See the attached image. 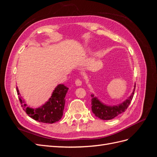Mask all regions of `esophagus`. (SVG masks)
Masks as SVG:
<instances>
[{
	"mask_svg": "<svg viewBox=\"0 0 157 157\" xmlns=\"http://www.w3.org/2000/svg\"><path fill=\"white\" fill-rule=\"evenodd\" d=\"M75 84L77 85V86H81V85H82V81L80 79H77V80H75Z\"/></svg>",
	"mask_w": 157,
	"mask_h": 157,
	"instance_id": "1",
	"label": "esophagus"
}]
</instances>
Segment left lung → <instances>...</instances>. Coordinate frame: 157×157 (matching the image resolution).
<instances>
[{
	"label": "left lung",
	"mask_w": 157,
	"mask_h": 157,
	"mask_svg": "<svg viewBox=\"0 0 157 157\" xmlns=\"http://www.w3.org/2000/svg\"><path fill=\"white\" fill-rule=\"evenodd\" d=\"M136 84L133 90L132 94L126 100L123 101L118 105H107L99 100L98 98L94 96V94H91L92 97V111L96 117L102 120H111L113 119L120 114L124 112L129 106L134 97L135 92Z\"/></svg>",
	"instance_id": "1"
}]
</instances>
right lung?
I'll return each mask as SVG.
<instances>
[{"label":"right lung","instance_id":"add662e5","mask_svg":"<svg viewBox=\"0 0 157 157\" xmlns=\"http://www.w3.org/2000/svg\"><path fill=\"white\" fill-rule=\"evenodd\" d=\"M16 89L17 95H20L17 88ZM68 89L64 84L58 85L52 92L48 101L43 105L36 109L27 107V104L24 103L20 96L19 99L21 103L23 109L28 116L38 122L52 124L59 121L63 116L65 102V98Z\"/></svg>","mask_w":157,"mask_h":157}]
</instances>
